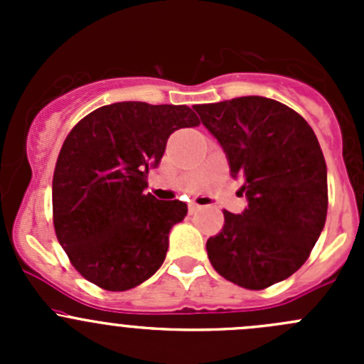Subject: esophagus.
I'll list each match as a JSON object with an SVG mask.
<instances>
[{"label": "esophagus", "instance_id": "esophagus-1", "mask_svg": "<svg viewBox=\"0 0 364 364\" xmlns=\"http://www.w3.org/2000/svg\"><path fill=\"white\" fill-rule=\"evenodd\" d=\"M199 209H200V205L197 203H190L188 204V211L190 213H196V211H199Z\"/></svg>", "mask_w": 364, "mask_h": 364}]
</instances>
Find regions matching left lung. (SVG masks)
<instances>
[{
	"instance_id": "8db88e82",
	"label": "left lung",
	"mask_w": 364,
	"mask_h": 364,
	"mask_svg": "<svg viewBox=\"0 0 364 364\" xmlns=\"http://www.w3.org/2000/svg\"><path fill=\"white\" fill-rule=\"evenodd\" d=\"M222 144L248 208L223 211L222 230L205 243L225 280L262 291L294 274L310 257L328 215V168L310 124L264 97L193 107Z\"/></svg>"
}]
</instances>
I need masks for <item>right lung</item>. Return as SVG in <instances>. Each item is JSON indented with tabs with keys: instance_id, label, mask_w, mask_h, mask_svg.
<instances>
[{
	"instance_id": "obj_1",
	"label": "right lung",
	"mask_w": 364,
	"mask_h": 364,
	"mask_svg": "<svg viewBox=\"0 0 364 364\" xmlns=\"http://www.w3.org/2000/svg\"><path fill=\"white\" fill-rule=\"evenodd\" d=\"M186 105L117 102L84 116L61 146L53 223L72 266L105 291L134 289L164 264L181 200L144 196L172 132L199 127Z\"/></svg>"
}]
</instances>
